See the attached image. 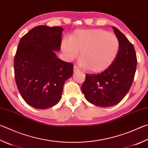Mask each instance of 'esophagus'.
I'll list each match as a JSON object with an SVG mask.
<instances>
[{
	"instance_id": "1",
	"label": "esophagus",
	"mask_w": 148,
	"mask_h": 148,
	"mask_svg": "<svg viewBox=\"0 0 148 148\" xmlns=\"http://www.w3.org/2000/svg\"><path fill=\"white\" fill-rule=\"evenodd\" d=\"M80 71V70L79 69V68L77 66H74V72H77V71Z\"/></svg>"
}]
</instances>
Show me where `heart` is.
<instances>
[{"mask_svg":"<svg viewBox=\"0 0 148 148\" xmlns=\"http://www.w3.org/2000/svg\"><path fill=\"white\" fill-rule=\"evenodd\" d=\"M119 41L114 34L101 29H79L70 39H63L61 50L68 61L80 52V64L92 72H101L111 66L119 51Z\"/></svg>","mask_w":148,"mask_h":148,"instance_id":"b5f03b06","label":"heart"}]
</instances>
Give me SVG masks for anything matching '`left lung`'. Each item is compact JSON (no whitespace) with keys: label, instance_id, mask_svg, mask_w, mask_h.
I'll return each mask as SVG.
<instances>
[{"label":"left lung","instance_id":"left-lung-1","mask_svg":"<svg viewBox=\"0 0 148 148\" xmlns=\"http://www.w3.org/2000/svg\"><path fill=\"white\" fill-rule=\"evenodd\" d=\"M119 41V51L112 65L101 74H86L82 91L88 102L107 107L122 100L130 90L135 77L136 56L133 45L119 29L112 26Z\"/></svg>","mask_w":148,"mask_h":148}]
</instances>
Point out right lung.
Returning a JSON list of instances; mask_svg holds the SVG:
<instances>
[{
    "instance_id": "obj_1",
    "label": "right lung",
    "mask_w": 148,
    "mask_h": 148,
    "mask_svg": "<svg viewBox=\"0 0 148 148\" xmlns=\"http://www.w3.org/2000/svg\"><path fill=\"white\" fill-rule=\"evenodd\" d=\"M63 29L38 26L21 37L14 59L16 84L29 106L39 109L60 101L66 80L73 74V65L57 57Z\"/></svg>"
}]
</instances>
